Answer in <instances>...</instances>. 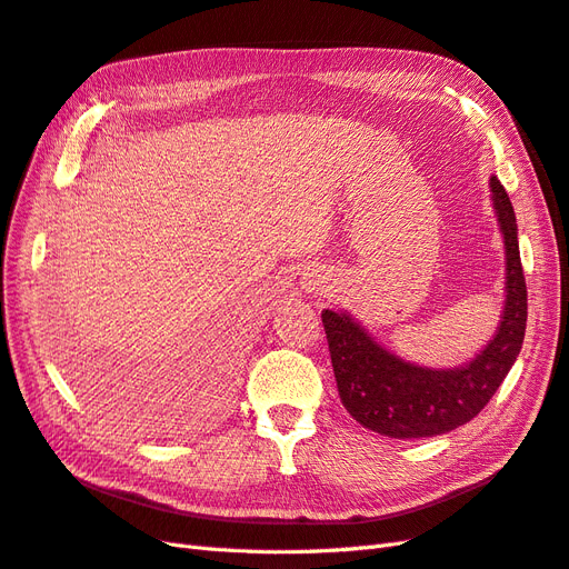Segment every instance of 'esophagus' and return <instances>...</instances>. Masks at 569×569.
<instances>
[{"label": "esophagus", "instance_id": "34e87169", "mask_svg": "<svg viewBox=\"0 0 569 569\" xmlns=\"http://www.w3.org/2000/svg\"><path fill=\"white\" fill-rule=\"evenodd\" d=\"M302 286H305V288H308V290H315V288H319V286H322V281H319L315 273H308V276H305V281H302Z\"/></svg>", "mask_w": 569, "mask_h": 569}]
</instances>
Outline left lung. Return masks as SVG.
I'll return each mask as SVG.
<instances>
[{
  "instance_id": "left-lung-1",
  "label": "left lung",
  "mask_w": 569,
  "mask_h": 569,
  "mask_svg": "<svg viewBox=\"0 0 569 569\" xmlns=\"http://www.w3.org/2000/svg\"><path fill=\"white\" fill-rule=\"evenodd\" d=\"M490 199L505 242V302L498 329L476 358L459 368H426L377 343L346 310H322L339 397L362 428L397 440L435 437L476 418L502 385L527 331L517 216L500 180L490 174Z\"/></svg>"
}]
</instances>
